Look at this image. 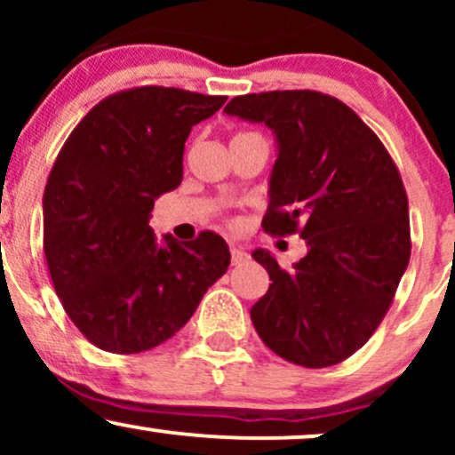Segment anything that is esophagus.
Instances as JSON below:
<instances>
[{
    "label": "esophagus",
    "mask_w": 455,
    "mask_h": 455,
    "mask_svg": "<svg viewBox=\"0 0 455 455\" xmlns=\"http://www.w3.org/2000/svg\"><path fill=\"white\" fill-rule=\"evenodd\" d=\"M248 259V254L243 252L242 248H239V245H231V263L233 265H239V263H243V260Z\"/></svg>",
    "instance_id": "obj_1"
}]
</instances>
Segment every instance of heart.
Listing matches in <instances>:
<instances>
[{"instance_id": "obj_1", "label": "heart", "mask_w": 455, "mask_h": 455, "mask_svg": "<svg viewBox=\"0 0 455 455\" xmlns=\"http://www.w3.org/2000/svg\"><path fill=\"white\" fill-rule=\"evenodd\" d=\"M239 134H248V132H239ZM239 134H235V137H239Z\"/></svg>"}]
</instances>
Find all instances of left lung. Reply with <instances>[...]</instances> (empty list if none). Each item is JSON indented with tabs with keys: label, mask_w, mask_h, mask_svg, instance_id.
Masks as SVG:
<instances>
[{
	"label": "left lung",
	"mask_w": 455,
	"mask_h": 455,
	"mask_svg": "<svg viewBox=\"0 0 455 455\" xmlns=\"http://www.w3.org/2000/svg\"><path fill=\"white\" fill-rule=\"evenodd\" d=\"M224 111L275 132L263 231L307 242L293 269L265 250L252 252L271 280L250 310L254 329L286 362L340 363L377 331L409 265V198L398 166L374 130L327 93H245Z\"/></svg>",
	"instance_id": "1"
}]
</instances>
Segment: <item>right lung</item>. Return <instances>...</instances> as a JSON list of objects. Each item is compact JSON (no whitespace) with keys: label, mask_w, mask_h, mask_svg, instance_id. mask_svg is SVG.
<instances>
[{"label":"right lung","mask_w":455,"mask_h":455,"mask_svg":"<svg viewBox=\"0 0 455 455\" xmlns=\"http://www.w3.org/2000/svg\"><path fill=\"white\" fill-rule=\"evenodd\" d=\"M227 96L140 85L92 108L57 154L44 188V257L66 315L117 355L166 342L227 274L220 235L158 248L154 201L184 177L186 139Z\"/></svg>","instance_id":"right-lung-1"}]
</instances>
